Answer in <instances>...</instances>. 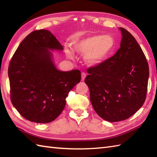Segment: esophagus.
I'll list each match as a JSON object with an SVG mask.
<instances>
[{"instance_id": "esophagus-1", "label": "esophagus", "mask_w": 157, "mask_h": 157, "mask_svg": "<svg viewBox=\"0 0 157 157\" xmlns=\"http://www.w3.org/2000/svg\"><path fill=\"white\" fill-rule=\"evenodd\" d=\"M81 75H82V79L83 81H84L85 78H86V73L85 72H82Z\"/></svg>"}]
</instances>
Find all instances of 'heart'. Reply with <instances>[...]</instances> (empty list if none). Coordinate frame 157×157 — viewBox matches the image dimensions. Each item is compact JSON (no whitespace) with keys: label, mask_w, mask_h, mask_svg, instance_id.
<instances>
[{"label":"heart","mask_w":157,"mask_h":157,"mask_svg":"<svg viewBox=\"0 0 157 157\" xmlns=\"http://www.w3.org/2000/svg\"><path fill=\"white\" fill-rule=\"evenodd\" d=\"M116 41L111 35H92L78 40L73 44L77 52L85 55V61L92 66L98 65L113 56L116 50ZM67 57L73 59L72 51L66 49Z\"/></svg>","instance_id":"heart-1"}]
</instances>
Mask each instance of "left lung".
<instances>
[{"label":"left lung","mask_w":157,"mask_h":157,"mask_svg":"<svg viewBox=\"0 0 157 157\" xmlns=\"http://www.w3.org/2000/svg\"><path fill=\"white\" fill-rule=\"evenodd\" d=\"M119 29L123 37L118 51L101 64L89 67L85 79L94 111L110 122L128 119L142 107L149 77L141 47L127 29Z\"/></svg>","instance_id":"1"}]
</instances>
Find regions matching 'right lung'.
Returning <instances> with one entry per match:
<instances>
[{"instance_id":"obj_1","label":"right lung","mask_w":157,"mask_h":157,"mask_svg":"<svg viewBox=\"0 0 157 157\" xmlns=\"http://www.w3.org/2000/svg\"><path fill=\"white\" fill-rule=\"evenodd\" d=\"M48 49L63 48L49 31L32 32L17 48L8 69L13 105L23 117L38 123L54 121L64 109L69 92L81 80L78 69H56Z\"/></svg>"}]
</instances>
